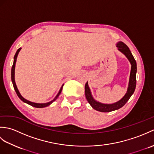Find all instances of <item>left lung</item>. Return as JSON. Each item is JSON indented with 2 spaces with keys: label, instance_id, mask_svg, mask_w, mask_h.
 <instances>
[{
  "label": "left lung",
  "instance_id": "obj_1",
  "mask_svg": "<svg viewBox=\"0 0 154 154\" xmlns=\"http://www.w3.org/2000/svg\"><path fill=\"white\" fill-rule=\"evenodd\" d=\"M116 47L118 48L120 52H122L123 54L125 55V56L128 58V60L131 63V71H130V79L128 87L127 92L122 99L116 103L113 104H103L98 101L95 100L91 94V90L89 87L88 85V82L86 83L85 87V97L88 102L90 104V105L92 106L94 110L100 111L103 112H108L110 111L116 110L120 109L125 104L127 101L132 95L136 89V71H137V66L136 62L134 57L132 55L131 51L127 45L123 43L122 42H119L116 44Z\"/></svg>",
  "mask_w": 154,
  "mask_h": 154
}]
</instances>
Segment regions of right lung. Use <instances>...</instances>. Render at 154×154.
I'll list each match as a JSON object with an SVG mask.
<instances>
[{
	"label": "right lung",
	"mask_w": 154,
	"mask_h": 154,
	"mask_svg": "<svg viewBox=\"0 0 154 154\" xmlns=\"http://www.w3.org/2000/svg\"><path fill=\"white\" fill-rule=\"evenodd\" d=\"M21 48H20L18 50H17V51L16 52L15 54V55L14 57V62H13V65H12V69H11V80H12V85H13V87H14V89L16 91V94H17L18 97L20 98V99L21 100H22L23 102L24 103H27L28 104H30V105L34 106V107H35V108H44V107H46L49 105H50V104L54 102V101H55V100H56L57 99V97H59V95H60V93H61V91H62V89H63V85H62V87H61V89L60 90V91H59V93H57V94L56 95V97H55L54 100H52L51 101H50V102H48V103H33V102H31V101H29L26 99H25L24 97H23L20 93L17 87H16V83H15V80H14V70H15V65H16V59H17V56L18 55V53L19 51H20Z\"/></svg>",
	"instance_id": "obj_1"
}]
</instances>
